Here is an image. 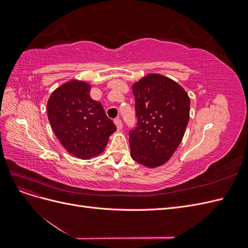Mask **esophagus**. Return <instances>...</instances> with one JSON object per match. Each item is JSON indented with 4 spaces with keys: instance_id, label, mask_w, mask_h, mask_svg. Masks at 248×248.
Wrapping results in <instances>:
<instances>
[{
    "instance_id": "1",
    "label": "esophagus",
    "mask_w": 248,
    "mask_h": 248,
    "mask_svg": "<svg viewBox=\"0 0 248 248\" xmlns=\"http://www.w3.org/2000/svg\"><path fill=\"white\" fill-rule=\"evenodd\" d=\"M115 124L117 126V129L118 130H121L123 128V124H122V121L120 120L119 118L118 119H115Z\"/></svg>"
}]
</instances>
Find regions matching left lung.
<instances>
[{"mask_svg":"<svg viewBox=\"0 0 248 248\" xmlns=\"http://www.w3.org/2000/svg\"><path fill=\"white\" fill-rule=\"evenodd\" d=\"M136 128L129 131L130 155L148 168L166 163L181 142L189 120L185 90L160 74H149L132 86Z\"/></svg>","mask_w":248,"mask_h":248,"instance_id":"8db88e82","label":"left lung"}]
</instances>
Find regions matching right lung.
<instances>
[{
	"label": "right lung",
	"instance_id": "1",
	"mask_svg": "<svg viewBox=\"0 0 248 248\" xmlns=\"http://www.w3.org/2000/svg\"><path fill=\"white\" fill-rule=\"evenodd\" d=\"M90 90L87 82L72 80L59 87L47 102V117L58 140L81 159L100 154L117 129L102 104L90 97Z\"/></svg>",
	"mask_w": 248,
	"mask_h": 248
}]
</instances>
